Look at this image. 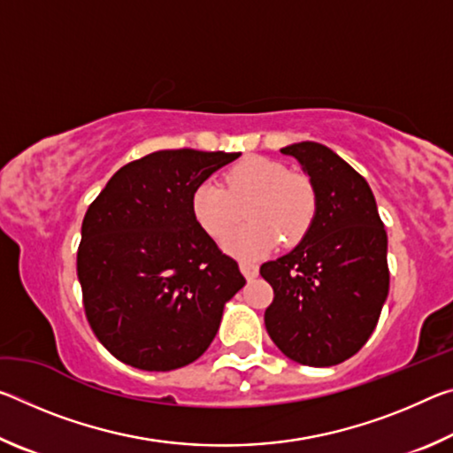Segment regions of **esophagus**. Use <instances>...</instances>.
Listing matches in <instances>:
<instances>
[{
  "mask_svg": "<svg viewBox=\"0 0 453 453\" xmlns=\"http://www.w3.org/2000/svg\"><path fill=\"white\" fill-rule=\"evenodd\" d=\"M240 270L248 280H254L257 275V265L254 262H250V259H240Z\"/></svg>",
  "mask_w": 453,
  "mask_h": 453,
  "instance_id": "obj_1",
  "label": "esophagus"
}]
</instances>
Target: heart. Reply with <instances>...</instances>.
I'll return each instance as SVG.
<instances>
[{
  "label": "heart",
  "instance_id": "1",
  "mask_svg": "<svg viewBox=\"0 0 453 453\" xmlns=\"http://www.w3.org/2000/svg\"><path fill=\"white\" fill-rule=\"evenodd\" d=\"M248 224L234 229L224 248L235 256H257L280 240L302 242L318 211V194L308 175L291 173L288 165L270 157H248L229 167L224 186L203 181L191 196V211L202 229L221 240L243 216Z\"/></svg>",
  "mask_w": 453,
  "mask_h": 453
}]
</instances>
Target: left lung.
<instances>
[{
	"mask_svg": "<svg viewBox=\"0 0 453 453\" xmlns=\"http://www.w3.org/2000/svg\"><path fill=\"white\" fill-rule=\"evenodd\" d=\"M296 157L318 194L302 243L259 273L273 288L265 329L289 359L313 367L346 362L378 326L388 297V234L367 181L329 148L302 142Z\"/></svg>",
	"mask_w": 453,
	"mask_h": 453,
	"instance_id": "obj_1",
	"label": "left lung"
}]
</instances>
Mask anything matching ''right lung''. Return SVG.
<instances>
[{
	"mask_svg": "<svg viewBox=\"0 0 453 453\" xmlns=\"http://www.w3.org/2000/svg\"><path fill=\"white\" fill-rule=\"evenodd\" d=\"M240 153L162 150L121 167L81 224L78 278L91 329L113 357L170 372L210 348L245 278L191 211L196 188Z\"/></svg>",
	"mask_w": 453,
	"mask_h": 453,
	"instance_id": "right-lung-1",
	"label": "right lung"
}]
</instances>
